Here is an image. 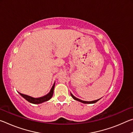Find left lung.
I'll return each mask as SVG.
<instances>
[{
    "instance_id": "1",
    "label": "left lung",
    "mask_w": 133,
    "mask_h": 133,
    "mask_svg": "<svg viewBox=\"0 0 133 133\" xmlns=\"http://www.w3.org/2000/svg\"><path fill=\"white\" fill-rule=\"evenodd\" d=\"M70 94H71V96L72 97H73L74 99H75V100H77V101H78V102H82V103H84V104H93V103H96L97 102H98V101L100 99H100H98V100H96L91 101V102H87V101H83V100H80V99H78V98H76V97L74 96L71 93H70Z\"/></svg>"
}]
</instances>
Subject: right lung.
Wrapping results in <instances>:
<instances>
[{"label": "right lung", "instance_id": "1", "mask_svg": "<svg viewBox=\"0 0 133 133\" xmlns=\"http://www.w3.org/2000/svg\"><path fill=\"white\" fill-rule=\"evenodd\" d=\"M55 83H54V84L52 86V87H51L50 92H49L48 94H46V96H44L39 98L32 97L29 96L28 95H26V94H22L21 93H19H19L21 94V95L24 98H25L27 101H28L29 102L33 103V104H40V103H42L44 102H47V101L49 100L51 97H52L53 94V91H54V88H55Z\"/></svg>", "mask_w": 133, "mask_h": 133}]
</instances>
